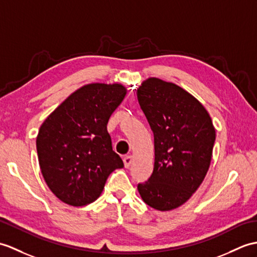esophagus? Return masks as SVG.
I'll return each mask as SVG.
<instances>
[{"label":"esophagus","instance_id":"esophagus-1","mask_svg":"<svg viewBox=\"0 0 257 257\" xmlns=\"http://www.w3.org/2000/svg\"><path fill=\"white\" fill-rule=\"evenodd\" d=\"M133 160H134V156H131V154H129V156H127V157H124L123 158L124 166H126V168H129L131 162H133Z\"/></svg>","mask_w":257,"mask_h":257}]
</instances>
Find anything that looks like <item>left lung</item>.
<instances>
[{"instance_id":"left-lung-1","label":"left lung","mask_w":257,"mask_h":257,"mask_svg":"<svg viewBox=\"0 0 257 257\" xmlns=\"http://www.w3.org/2000/svg\"><path fill=\"white\" fill-rule=\"evenodd\" d=\"M154 136L151 177L138 185L142 200L160 211L185 204L209 170L216 130L209 112L172 82L149 77L137 89Z\"/></svg>"}]
</instances>
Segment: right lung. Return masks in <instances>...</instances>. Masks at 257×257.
Returning a JSON list of instances; mask_svg holds the SVG:
<instances>
[{
    "mask_svg": "<svg viewBox=\"0 0 257 257\" xmlns=\"http://www.w3.org/2000/svg\"><path fill=\"white\" fill-rule=\"evenodd\" d=\"M127 88L91 83L65 98L40 126L36 139L41 174L57 198L79 207L96 200L107 177L123 162L112 151L110 115Z\"/></svg>",
    "mask_w": 257,
    "mask_h": 257,
    "instance_id": "right-lung-1",
    "label": "right lung"
}]
</instances>
